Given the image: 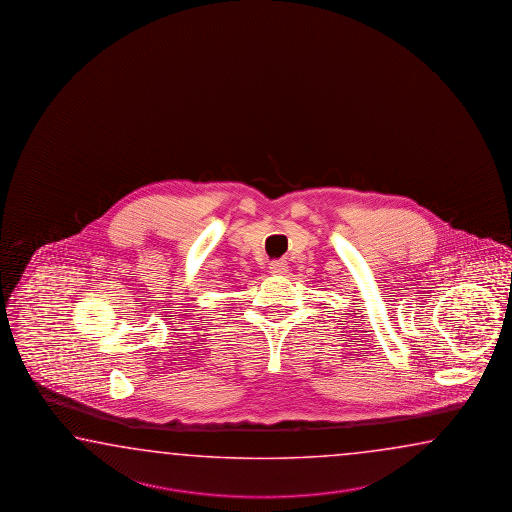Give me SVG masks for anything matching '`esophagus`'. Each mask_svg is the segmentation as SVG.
Instances as JSON below:
<instances>
[{
	"label": "esophagus",
	"instance_id": "1",
	"mask_svg": "<svg viewBox=\"0 0 512 512\" xmlns=\"http://www.w3.org/2000/svg\"><path fill=\"white\" fill-rule=\"evenodd\" d=\"M269 269H271L272 274H283V272H287V269H289V267H287V261L276 260L272 261L271 267H269Z\"/></svg>",
	"mask_w": 512,
	"mask_h": 512
}]
</instances>
